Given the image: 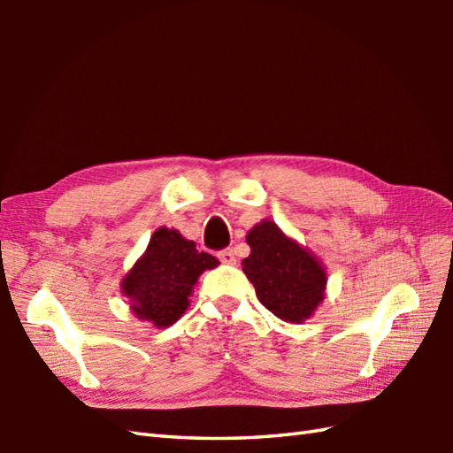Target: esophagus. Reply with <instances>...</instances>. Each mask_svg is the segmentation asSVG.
<instances>
[{"mask_svg":"<svg viewBox=\"0 0 453 453\" xmlns=\"http://www.w3.org/2000/svg\"><path fill=\"white\" fill-rule=\"evenodd\" d=\"M218 258H219L221 263H226V265H235L234 249H221V251L218 253Z\"/></svg>","mask_w":453,"mask_h":453,"instance_id":"esophagus-1","label":"esophagus"}]
</instances>
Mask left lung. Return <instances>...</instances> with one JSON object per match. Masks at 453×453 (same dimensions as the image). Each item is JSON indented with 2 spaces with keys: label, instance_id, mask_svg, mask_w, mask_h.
<instances>
[{
  "label": "left lung",
  "instance_id": "obj_1",
  "mask_svg": "<svg viewBox=\"0 0 453 453\" xmlns=\"http://www.w3.org/2000/svg\"><path fill=\"white\" fill-rule=\"evenodd\" d=\"M247 243L251 255L243 261V273L258 302L282 321L310 319L325 297L326 273L319 258L268 219L247 234Z\"/></svg>",
  "mask_w": 453,
  "mask_h": 453
}]
</instances>
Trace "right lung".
Returning a JSON list of instances; mask_svg holds the SVG:
<instances>
[{
  "label": "right lung",
  "mask_w": 453,
  "mask_h": 453,
  "mask_svg": "<svg viewBox=\"0 0 453 453\" xmlns=\"http://www.w3.org/2000/svg\"><path fill=\"white\" fill-rule=\"evenodd\" d=\"M218 265L216 257L198 251L195 242H188L177 229L159 227L146 253L124 276L122 294L138 319L169 326L187 311L198 276Z\"/></svg>",
  "instance_id": "add662e5"
}]
</instances>
